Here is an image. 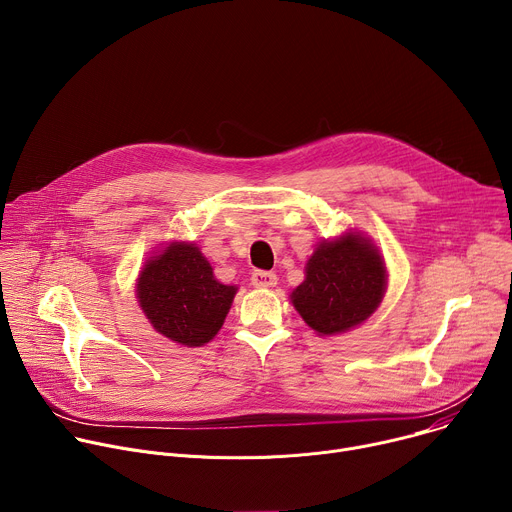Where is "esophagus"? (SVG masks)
I'll list each match as a JSON object with an SVG mask.
<instances>
[{"label": "esophagus", "mask_w": 512, "mask_h": 512, "mask_svg": "<svg viewBox=\"0 0 512 512\" xmlns=\"http://www.w3.org/2000/svg\"><path fill=\"white\" fill-rule=\"evenodd\" d=\"M251 283L255 287H273L277 285V275L273 271H255L251 275Z\"/></svg>", "instance_id": "1"}]
</instances>
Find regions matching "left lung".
<instances>
[{
    "mask_svg": "<svg viewBox=\"0 0 512 512\" xmlns=\"http://www.w3.org/2000/svg\"><path fill=\"white\" fill-rule=\"evenodd\" d=\"M387 267L369 237L344 233L316 247L291 304L320 336L348 332L383 302Z\"/></svg>",
    "mask_w": 512,
    "mask_h": 512,
    "instance_id": "1",
    "label": "left lung"
}]
</instances>
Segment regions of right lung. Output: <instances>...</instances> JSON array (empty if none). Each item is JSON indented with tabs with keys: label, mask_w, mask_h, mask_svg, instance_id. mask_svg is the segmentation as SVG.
<instances>
[{
	"label": "right lung",
	"mask_w": 512,
	"mask_h": 512,
	"mask_svg": "<svg viewBox=\"0 0 512 512\" xmlns=\"http://www.w3.org/2000/svg\"><path fill=\"white\" fill-rule=\"evenodd\" d=\"M135 294L156 332L194 348L223 328L237 287L214 277L196 243L174 241L145 261Z\"/></svg>",
	"instance_id": "add662e5"
}]
</instances>
